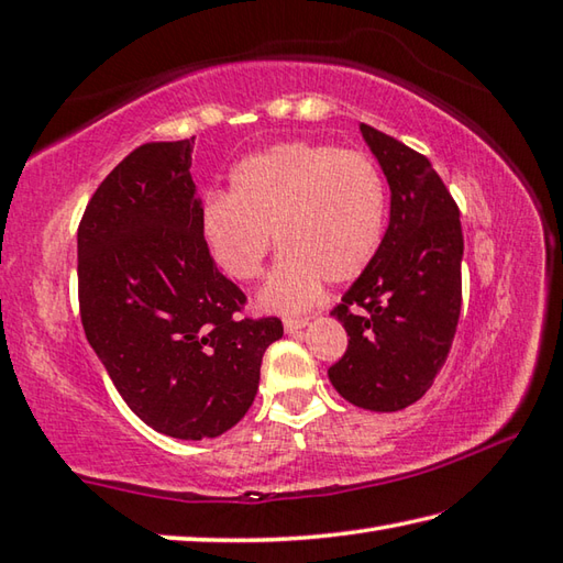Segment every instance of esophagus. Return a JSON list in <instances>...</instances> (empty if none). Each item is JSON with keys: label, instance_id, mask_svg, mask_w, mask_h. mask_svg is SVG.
I'll use <instances>...</instances> for the list:
<instances>
[{"label": "esophagus", "instance_id": "1", "mask_svg": "<svg viewBox=\"0 0 563 563\" xmlns=\"http://www.w3.org/2000/svg\"><path fill=\"white\" fill-rule=\"evenodd\" d=\"M307 324H310V319H307V317H288V319H285V322H283L285 332H288V334H297V332H300V329H305Z\"/></svg>", "mask_w": 563, "mask_h": 563}]
</instances>
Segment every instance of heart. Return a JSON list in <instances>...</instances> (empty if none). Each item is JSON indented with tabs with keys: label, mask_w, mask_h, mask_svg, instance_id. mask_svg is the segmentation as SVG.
I'll return each instance as SVG.
<instances>
[{
	"label": "heart",
	"mask_w": 563,
	"mask_h": 563,
	"mask_svg": "<svg viewBox=\"0 0 563 563\" xmlns=\"http://www.w3.org/2000/svg\"><path fill=\"white\" fill-rule=\"evenodd\" d=\"M385 207V183L363 153L285 141L241 161L229 195L209 197L200 222L217 266L241 283L258 278L275 234L283 253L258 302L297 312L324 280L344 285L371 266Z\"/></svg>",
	"instance_id": "heart-1"
}]
</instances>
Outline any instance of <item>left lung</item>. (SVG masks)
Instances as JSON below:
<instances>
[{"label":"left lung","mask_w":563,"mask_h":563,"mask_svg":"<svg viewBox=\"0 0 563 563\" xmlns=\"http://www.w3.org/2000/svg\"><path fill=\"white\" fill-rule=\"evenodd\" d=\"M390 185V222L371 266L332 314L349 334L329 368L341 398L371 412H398L432 388L461 314L459 207L422 153L361 124Z\"/></svg>","instance_id":"left-lung-1"}]
</instances>
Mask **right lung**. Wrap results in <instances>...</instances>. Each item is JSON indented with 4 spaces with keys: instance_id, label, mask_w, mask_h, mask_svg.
Here are the masks:
<instances>
[{
    "instance_id": "obj_1",
    "label": "right lung",
    "mask_w": 563,
    "mask_h": 563,
    "mask_svg": "<svg viewBox=\"0 0 563 563\" xmlns=\"http://www.w3.org/2000/svg\"><path fill=\"white\" fill-rule=\"evenodd\" d=\"M192 146L143 143L97 187L77 229V295L85 336L131 412L200 442L249 412L283 324L239 317L246 295L202 234Z\"/></svg>"
}]
</instances>
